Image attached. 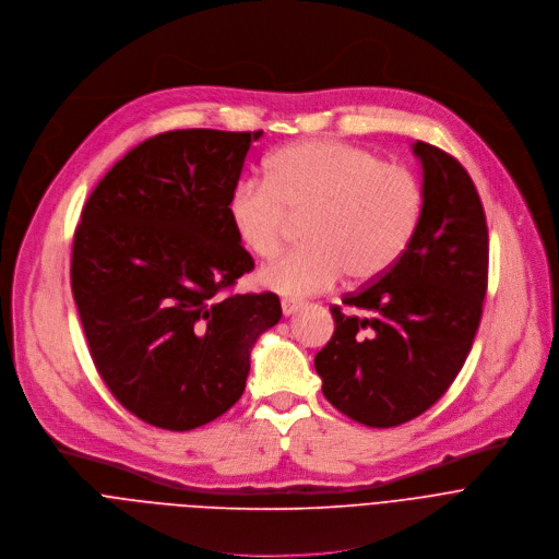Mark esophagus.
Returning a JSON list of instances; mask_svg holds the SVG:
<instances>
[{
    "label": "esophagus",
    "instance_id": "obj_1",
    "mask_svg": "<svg viewBox=\"0 0 559 559\" xmlns=\"http://www.w3.org/2000/svg\"><path fill=\"white\" fill-rule=\"evenodd\" d=\"M301 308H304V301H299V299H290V297L282 299V312H284V317H290V314H295V312L301 310Z\"/></svg>",
    "mask_w": 559,
    "mask_h": 559
}]
</instances>
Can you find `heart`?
Here are the masks:
<instances>
[{
	"label": "heart",
	"instance_id": "obj_1",
	"mask_svg": "<svg viewBox=\"0 0 559 559\" xmlns=\"http://www.w3.org/2000/svg\"><path fill=\"white\" fill-rule=\"evenodd\" d=\"M420 213L412 169L340 141L293 143L266 160V180L242 178L229 195L236 236L262 260L277 255L290 217L306 215V247L260 273L262 286L288 297L323 293L344 273L381 277L405 253Z\"/></svg>",
	"mask_w": 559,
	"mask_h": 559
}]
</instances>
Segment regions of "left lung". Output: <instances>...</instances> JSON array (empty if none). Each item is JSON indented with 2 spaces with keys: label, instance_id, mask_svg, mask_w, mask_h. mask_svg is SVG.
Instances as JSON below:
<instances>
[{
  "label": "left lung",
  "instance_id": "left-lung-1",
  "mask_svg": "<svg viewBox=\"0 0 559 559\" xmlns=\"http://www.w3.org/2000/svg\"><path fill=\"white\" fill-rule=\"evenodd\" d=\"M423 213L399 262L332 306L334 334L314 357L323 396L368 427H396L429 409L459 377L483 317L489 231L465 167L416 141Z\"/></svg>",
  "mask_w": 559,
  "mask_h": 559
}]
</instances>
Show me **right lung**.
I'll use <instances>...</instances> for the list:
<instances>
[{
  "instance_id": "right-lung-1",
  "label": "right lung",
  "mask_w": 559,
  "mask_h": 559,
  "mask_svg": "<svg viewBox=\"0 0 559 559\" xmlns=\"http://www.w3.org/2000/svg\"><path fill=\"white\" fill-rule=\"evenodd\" d=\"M260 136L158 134L83 206L70 280L90 355L109 392L154 427L195 429L236 405L258 337L282 317L275 293H229L253 271L229 195Z\"/></svg>"
}]
</instances>
